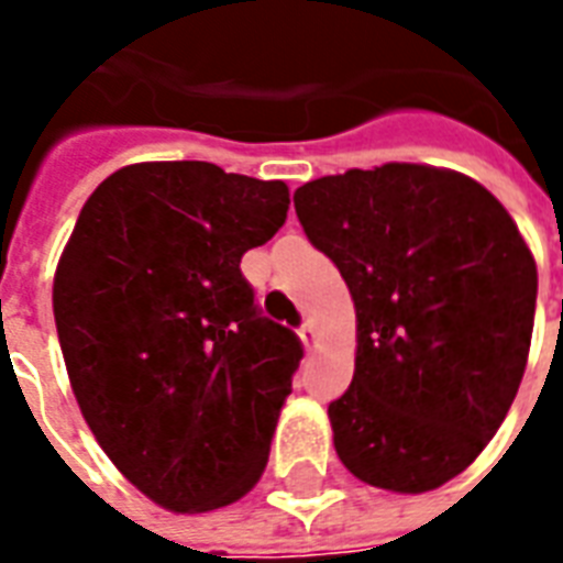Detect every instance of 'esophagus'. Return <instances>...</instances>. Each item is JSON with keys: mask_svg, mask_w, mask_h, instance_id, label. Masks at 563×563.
Returning <instances> with one entry per match:
<instances>
[{"mask_svg": "<svg viewBox=\"0 0 563 563\" xmlns=\"http://www.w3.org/2000/svg\"><path fill=\"white\" fill-rule=\"evenodd\" d=\"M298 335H300V342H303V347H307V351H316V344H318V335H316V327L309 324H303L298 330Z\"/></svg>", "mask_w": 563, "mask_h": 563, "instance_id": "esophagus-1", "label": "esophagus"}]
</instances>
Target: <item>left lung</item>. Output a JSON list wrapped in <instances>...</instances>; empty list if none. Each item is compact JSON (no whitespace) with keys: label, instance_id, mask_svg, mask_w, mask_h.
Here are the masks:
<instances>
[{"label":"left lung","instance_id":"1","mask_svg":"<svg viewBox=\"0 0 563 563\" xmlns=\"http://www.w3.org/2000/svg\"><path fill=\"white\" fill-rule=\"evenodd\" d=\"M295 212L356 307L353 383L327 409L335 453L374 488H441L485 450L520 388L532 251L482 184L418 163L309 180Z\"/></svg>","mask_w":563,"mask_h":563}]
</instances>
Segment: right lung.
I'll use <instances>...</instances> for the list:
<instances>
[{
  "instance_id": "add662e5",
  "label": "right lung",
  "mask_w": 563,
  "mask_h": 563,
  "mask_svg": "<svg viewBox=\"0 0 563 563\" xmlns=\"http://www.w3.org/2000/svg\"><path fill=\"white\" fill-rule=\"evenodd\" d=\"M286 210L283 180L134 163L87 198L60 254L52 307L75 400L169 511L230 506L265 471L303 347L260 312L239 263Z\"/></svg>"
}]
</instances>
